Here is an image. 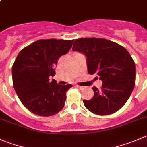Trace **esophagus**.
<instances>
[{
    "mask_svg": "<svg viewBox=\"0 0 147 147\" xmlns=\"http://www.w3.org/2000/svg\"><path fill=\"white\" fill-rule=\"evenodd\" d=\"M75 87H76V88H79V89H82V88H83V87L80 86V85H75Z\"/></svg>",
    "mask_w": 147,
    "mask_h": 147,
    "instance_id": "1",
    "label": "esophagus"
}]
</instances>
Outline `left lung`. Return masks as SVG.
I'll list each match as a JSON object with an SVG mask.
<instances>
[{
	"label": "left lung",
	"instance_id": "left-lung-1",
	"mask_svg": "<svg viewBox=\"0 0 147 147\" xmlns=\"http://www.w3.org/2000/svg\"><path fill=\"white\" fill-rule=\"evenodd\" d=\"M72 50L86 56L88 73H96L102 82L101 90L92 88V99L83 100L87 109L104 116L121 108L135 85L136 67L129 52L116 42L98 38L75 39Z\"/></svg>",
	"mask_w": 147,
	"mask_h": 147
}]
</instances>
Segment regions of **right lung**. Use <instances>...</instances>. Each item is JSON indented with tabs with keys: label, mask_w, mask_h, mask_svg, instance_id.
Listing matches in <instances>:
<instances>
[{
	"label": "right lung",
	"mask_w": 147,
	"mask_h": 147,
	"mask_svg": "<svg viewBox=\"0 0 147 147\" xmlns=\"http://www.w3.org/2000/svg\"><path fill=\"white\" fill-rule=\"evenodd\" d=\"M74 40L41 39L22 49L12 67L13 85L23 105L41 116L56 114L63 108L66 92L71 84L58 85L55 67L61 56L67 53Z\"/></svg>",
	"instance_id": "add662e5"
}]
</instances>
